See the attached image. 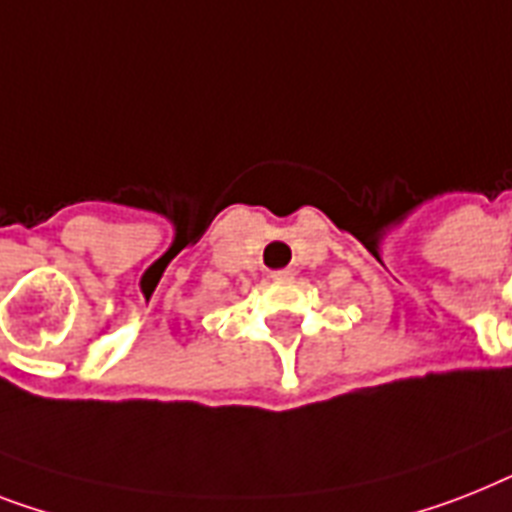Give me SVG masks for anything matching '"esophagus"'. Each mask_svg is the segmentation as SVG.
<instances>
[{
    "instance_id": "esophagus-1",
    "label": "esophagus",
    "mask_w": 512,
    "mask_h": 512,
    "mask_svg": "<svg viewBox=\"0 0 512 512\" xmlns=\"http://www.w3.org/2000/svg\"><path fill=\"white\" fill-rule=\"evenodd\" d=\"M270 278H273V281H292V278H294V270H292V268L273 270V273H270Z\"/></svg>"
}]
</instances>
